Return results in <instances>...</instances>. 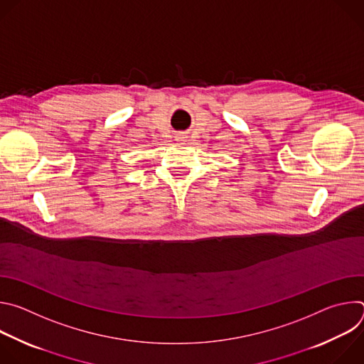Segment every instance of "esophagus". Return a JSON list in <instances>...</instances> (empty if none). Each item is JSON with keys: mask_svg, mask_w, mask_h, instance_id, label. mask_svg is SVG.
Here are the masks:
<instances>
[{"mask_svg": "<svg viewBox=\"0 0 364 364\" xmlns=\"http://www.w3.org/2000/svg\"><path fill=\"white\" fill-rule=\"evenodd\" d=\"M178 138H184V136H181V135H180V136H178Z\"/></svg>", "mask_w": 364, "mask_h": 364, "instance_id": "34e87169", "label": "esophagus"}]
</instances>
